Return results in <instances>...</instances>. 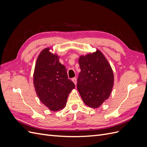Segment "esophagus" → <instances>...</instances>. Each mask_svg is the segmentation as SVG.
<instances>
[{"mask_svg":"<svg viewBox=\"0 0 147 147\" xmlns=\"http://www.w3.org/2000/svg\"><path fill=\"white\" fill-rule=\"evenodd\" d=\"M72 80V82L74 83L75 85H77V78H76V77L73 78Z\"/></svg>","mask_w":147,"mask_h":147,"instance_id":"esophagus-1","label":"esophagus"}]
</instances>
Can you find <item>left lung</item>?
<instances>
[{
  "instance_id": "left-lung-1",
  "label": "left lung",
  "mask_w": 147,
  "mask_h": 147,
  "mask_svg": "<svg viewBox=\"0 0 147 147\" xmlns=\"http://www.w3.org/2000/svg\"><path fill=\"white\" fill-rule=\"evenodd\" d=\"M81 72L77 80V89L84 103L97 108L107 99L112 90L114 75L112 67L98 50L79 57Z\"/></svg>"
}]
</instances>
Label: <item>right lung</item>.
Listing matches in <instances>:
<instances>
[{
	"instance_id": "add662e5",
	"label": "right lung",
	"mask_w": 147,
	"mask_h": 147,
	"mask_svg": "<svg viewBox=\"0 0 147 147\" xmlns=\"http://www.w3.org/2000/svg\"><path fill=\"white\" fill-rule=\"evenodd\" d=\"M50 48L40 53L34 72V85L38 98L51 111L63 109L69 93L75 88L68 78L65 67L59 57L50 52Z\"/></svg>"
}]
</instances>
